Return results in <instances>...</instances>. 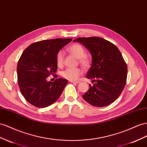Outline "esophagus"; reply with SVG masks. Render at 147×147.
<instances>
[{
  "instance_id": "1",
  "label": "esophagus",
  "mask_w": 147,
  "mask_h": 147,
  "mask_svg": "<svg viewBox=\"0 0 147 147\" xmlns=\"http://www.w3.org/2000/svg\"><path fill=\"white\" fill-rule=\"evenodd\" d=\"M70 82L71 83H78L79 81H74V80H69Z\"/></svg>"
}]
</instances>
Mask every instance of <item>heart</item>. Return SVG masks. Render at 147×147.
Here are the masks:
<instances>
[{
	"label": "heart",
	"mask_w": 147,
	"mask_h": 147,
	"mask_svg": "<svg viewBox=\"0 0 147 147\" xmlns=\"http://www.w3.org/2000/svg\"><path fill=\"white\" fill-rule=\"evenodd\" d=\"M69 52L74 56L78 59L79 63L84 67H88L90 65V61L85 55L84 48L79 44L75 43L70 46L68 49ZM64 52L59 51L56 57L57 64L58 66H62L64 63ZM82 70L79 68H67L62 72V76L69 80H75L80 76Z\"/></svg>",
	"instance_id": "heart-1"
}]
</instances>
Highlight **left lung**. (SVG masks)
Wrapping results in <instances>:
<instances>
[{"label": "left lung", "mask_w": 147, "mask_h": 147, "mask_svg": "<svg viewBox=\"0 0 147 147\" xmlns=\"http://www.w3.org/2000/svg\"><path fill=\"white\" fill-rule=\"evenodd\" d=\"M92 55V65L86 77L95 83L83 98L91 105L104 107L120 96L126 83L127 67L122 54L113 43L100 37L78 38Z\"/></svg>", "instance_id": "obj_1"}]
</instances>
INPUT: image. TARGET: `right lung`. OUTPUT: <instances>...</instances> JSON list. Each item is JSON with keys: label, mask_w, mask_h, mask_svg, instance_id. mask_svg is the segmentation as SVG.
Segmentation results:
<instances>
[{"label": "right lung", "mask_w": 147, "mask_h": 147, "mask_svg": "<svg viewBox=\"0 0 147 147\" xmlns=\"http://www.w3.org/2000/svg\"><path fill=\"white\" fill-rule=\"evenodd\" d=\"M72 40H42L33 43L23 51L17 65L18 83L23 97L30 104L46 108L60 97L68 81L59 78L47 82V77L56 72L57 55Z\"/></svg>", "instance_id": "obj_1"}]
</instances>
